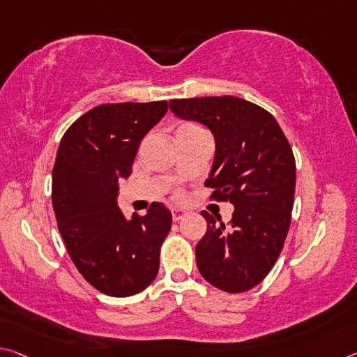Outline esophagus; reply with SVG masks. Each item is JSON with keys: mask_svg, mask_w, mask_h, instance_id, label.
<instances>
[{"mask_svg": "<svg viewBox=\"0 0 357 357\" xmlns=\"http://www.w3.org/2000/svg\"><path fill=\"white\" fill-rule=\"evenodd\" d=\"M188 211H185V209H181V208H173L172 209V216H173V220H181V219H184L185 216H188Z\"/></svg>", "mask_w": 357, "mask_h": 357, "instance_id": "34e87169", "label": "esophagus"}]
</instances>
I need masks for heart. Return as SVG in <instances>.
I'll return each instance as SVG.
<instances>
[{
  "label": "heart",
  "instance_id": "b5f03b06",
  "mask_svg": "<svg viewBox=\"0 0 357 357\" xmlns=\"http://www.w3.org/2000/svg\"><path fill=\"white\" fill-rule=\"evenodd\" d=\"M185 127H194V126H185ZM184 197V194H183V190H176L174 192V199L176 200H181Z\"/></svg>",
  "mask_w": 357,
  "mask_h": 357
}]
</instances>
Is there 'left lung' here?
<instances>
[{
    "instance_id": "left-lung-1",
    "label": "left lung",
    "mask_w": 357,
    "mask_h": 357,
    "mask_svg": "<svg viewBox=\"0 0 357 357\" xmlns=\"http://www.w3.org/2000/svg\"><path fill=\"white\" fill-rule=\"evenodd\" d=\"M181 119L205 123L216 139L206 185L211 199L235 206L224 225L202 211L208 229L195 248L197 267L209 284L236 294L252 289L270 273L289 231L296 157L276 119L238 97L169 101Z\"/></svg>"
}]
</instances>
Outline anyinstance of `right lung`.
I'll use <instances>...</instances> for the list:
<instances>
[{
    "label": "right lung",
    "mask_w": 357,
    "mask_h": 357,
    "mask_svg": "<svg viewBox=\"0 0 357 357\" xmlns=\"http://www.w3.org/2000/svg\"><path fill=\"white\" fill-rule=\"evenodd\" d=\"M165 100L100 105L73 122L52 172V205L66 251L89 284L111 297L144 291L158 273L172 213L152 203L123 218L119 179L132 174L141 139L167 114Z\"/></svg>",
    "instance_id": "add662e5"
}]
</instances>
